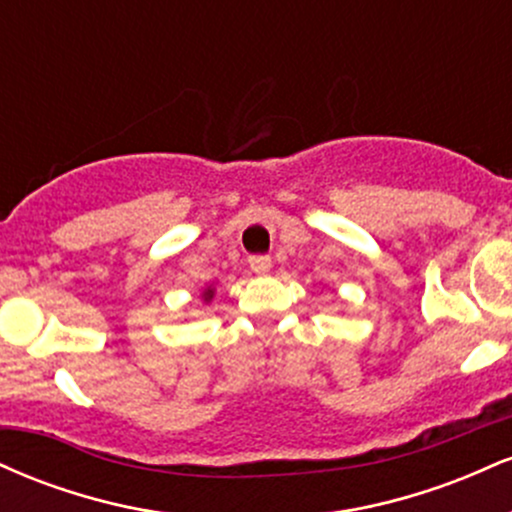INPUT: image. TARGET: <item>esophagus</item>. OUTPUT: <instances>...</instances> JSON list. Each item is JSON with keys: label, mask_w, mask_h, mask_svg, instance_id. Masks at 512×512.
Instances as JSON below:
<instances>
[{"label": "esophagus", "mask_w": 512, "mask_h": 512, "mask_svg": "<svg viewBox=\"0 0 512 512\" xmlns=\"http://www.w3.org/2000/svg\"><path fill=\"white\" fill-rule=\"evenodd\" d=\"M250 269L255 274H267L272 269V257L267 255H252L250 257Z\"/></svg>", "instance_id": "esophagus-1"}]
</instances>
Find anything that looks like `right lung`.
<instances>
[{
    "label": "right lung",
    "instance_id": "1",
    "mask_svg": "<svg viewBox=\"0 0 512 512\" xmlns=\"http://www.w3.org/2000/svg\"><path fill=\"white\" fill-rule=\"evenodd\" d=\"M214 293H216L214 286H207V289H202V303L209 305L211 298H214Z\"/></svg>",
    "mask_w": 512,
    "mask_h": 512
}]
</instances>
